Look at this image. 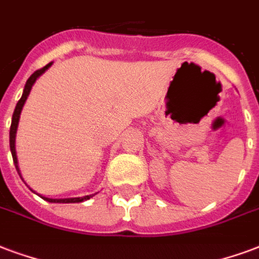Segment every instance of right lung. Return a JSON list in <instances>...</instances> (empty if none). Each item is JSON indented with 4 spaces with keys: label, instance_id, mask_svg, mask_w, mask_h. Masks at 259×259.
Segmentation results:
<instances>
[{
    "label": "right lung",
    "instance_id": "1",
    "mask_svg": "<svg viewBox=\"0 0 259 259\" xmlns=\"http://www.w3.org/2000/svg\"><path fill=\"white\" fill-rule=\"evenodd\" d=\"M52 65V63L48 64V65H45L44 68H40L38 71H35L30 77H28V80H27L26 85H24V91H23V95H21V98L17 102L16 108H15V112H13V116H12V124H11V131H9V145H11V151H12V157H13V162H15V166H16L17 172L20 175V170H19V166H17V157H16V149H15V139H16V131H17V124H19V118H20V113H21V109H23V105L26 102L27 97L30 94L31 89H32V84L35 83V80L38 79V77L44 73L49 67ZM94 195V194H93ZM93 195H85L83 198H68V199H50V198H44L48 202H54V203H79V202L87 201V199H90Z\"/></svg>",
    "mask_w": 259,
    "mask_h": 259
}]
</instances>
